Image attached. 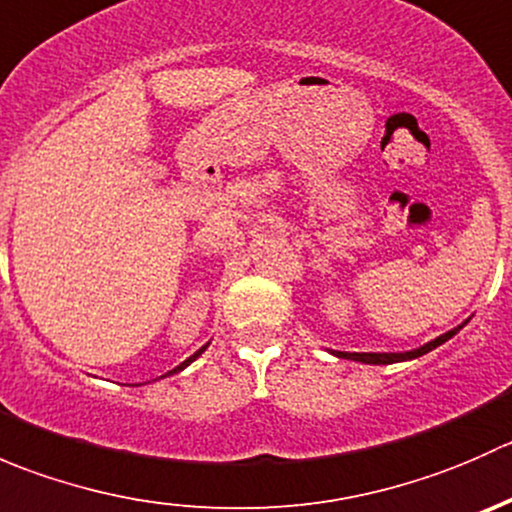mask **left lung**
<instances>
[{
  "mask_svg": "<svg viewBox=\"0 0 512 512\" xmlns=\"http://www.w3.org/2000/svg\"><path fill=\"white\" fill-rule=\"evenodd\" d=\"M463 327V324H461ZM461 327H456V329H451V332H446V334H441V337H436L433 339V342H428V344H423V347H418V349H414V352H401V354H376V352H371V354H366V352H332V354H337L339 359H352V361H361V364H396V361H409V359H416V356H423V354H428L431 352V349H436V347H441L443 342H448V339L453 337V334H458L461 332Z\"/></svg>",
  "mask_w": 512,
  "mask_h": 512,
  "instance_id": "1",
  "label": "left lung"
}]
</instances>
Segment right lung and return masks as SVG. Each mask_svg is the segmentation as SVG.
<instances>
[{
    "label": "right lung",
    "mask_w": 512,
    "mask_h": 512,
    "mask_svg": "<svg viewBox=\"0 0 512 512\" xmlns=\"http://www.w3.org/2000/svg\"><path fill=\"white\" fill-rule=\"evenodd\" d=\"M205 349H208V344H205V347H203V349H198V352H195L193 356H188V359H185V361H183V364H180V366H175V369H173V371H168V374H165V376L175 374V371H180V369H185V366H188V364H193V361H195V359H198V356H200V354H203V352H205Z\"/></svg>",
    "instance_id": "obj_1"
}]
</instances>
